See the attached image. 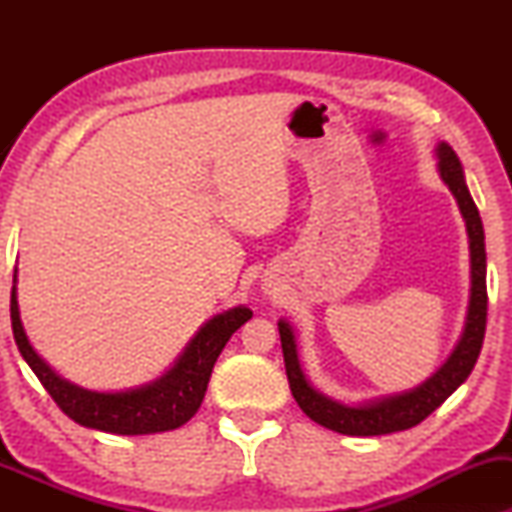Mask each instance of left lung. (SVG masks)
Listing matches in <instances>:
<instances>
[{
	"instance_id": "1",
	"label": "left lung",
	"mask_w": 512,
	"mask_h": 512,
	"mask_svg": "<svg viewBox=\"0 0 512 512\" xmlns=\"http://www.w3.org/2000/svg\"><path fill=\"white\" fill-rule=\"evenodd\" d=\"M433 156L438 160L440 179L450 188L454 200H457L461 219L466 223L468 256H471V289H468L464 328H461L457 345H454L450 356L443 361V366L431 377H426L422 384L405 389L401 394L368 398V401L361 403H345L340 398L324 394V391L307 380L303 363H300L298 340L291 321H277L289 387L300 410L312 422L326 426L331 431L345 433V436H384V433L405 431L410 426H417L466 382V377L471 375L475 361L480 356L487 324L485 230H482L480 212L466 186L464 167H461L457 153L447 142H438L436 149H433Z\"/></svg>"
}]
</instances>
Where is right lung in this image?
I'll list each match as a JSON object with an SVG mask.
<instances>
[{"instance_id":"obj_1","label":"right lung","mask_w":512,"mask_h":512,"mask_svg":"<svg viewBox=\"0 0 512 512\" xmlns=\"http://www.w3.org/2000/svg\"><path fill=\"white\" fill-rule=\"evenodd\" d=\"M16 284L18 268L13 272L11 326L20 356L67 417L88 429L116 433V436H149V433L174 431L184 426L198 412L214 363L230 335L242 324H247L254 314L247 305H235L230 310L214 314L188 340L177 361L156 380L130 389L97 391L81 387V384L55 373L51 363L34 349L25 333L23 319H20Z\"/></svg>"}]
</instances>
